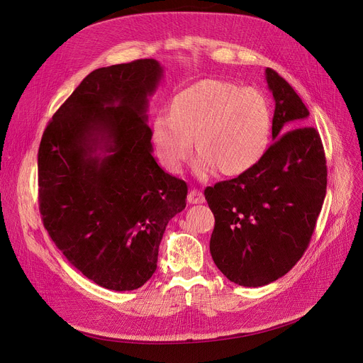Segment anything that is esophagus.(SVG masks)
I'll use <instances>...</instances> for the list:
<instances>
[{
  "mask_svg": "<svg viewBox=\"0 0 363 363\" xmlns=\"http://www.w3.org/2000/svg\"><path fill=\"white\" fill-rule=\"evenodd\" d=\"M188 203L189 204H203L204 203L203 192L199 189H191L188 194Z\"/></svg>",
  "mask_w": 363,
  "mask_h": 363,
  "instance_id": "1",
  "label": "esophagus"
}]
</instances>
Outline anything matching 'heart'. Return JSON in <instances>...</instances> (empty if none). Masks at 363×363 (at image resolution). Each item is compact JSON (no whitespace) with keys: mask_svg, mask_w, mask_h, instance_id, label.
Segmentation results:
<instances>
[{"mask_svg":"<svg viewBox=\"0 0 363 363\" xmlns=\"http://www.w3.org/2000/svg\"><path fill=\"white\" fill-rule=\"evenodd\" d=\"M272 125L270 102L259 90L204 79L169 99L166 116L153 123L152 143L169 172H182L194 143L200 174L216 169L236 178L252 171L267 155Z\"/></svg>","mask_w":363,"mask_h":363,"instance_id":"b5f03b06","label":"heart"}]
</instances>
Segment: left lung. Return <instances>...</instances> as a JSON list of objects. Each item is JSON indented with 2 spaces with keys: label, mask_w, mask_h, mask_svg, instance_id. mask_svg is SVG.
<instances>
[{
  "label": "left lung",
  "mask_w": 363,
  "mask_h": 363,
  "mask_svg": "<svg viewBox=\"0 0 363 363\" xmlns=\"http://www.w3.org/2000/svg\"><path fill=\"white\" fill-rule=\"evenodd\" d=\"M265 80L274 99L273 144L245 175L204 191L214 214L210 254L230 281L259 287L301 259L315 229L327 189L323 143L306 127L309 112L272 68Z\"/></svg>",
  "instance_id": "obj_1"
}]
</instances>
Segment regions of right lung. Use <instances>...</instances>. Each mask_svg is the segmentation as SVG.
Wrapping results in <instances>:
<instances>
[{"mask_svg": "<svg viewBox=\"0 0 363 363\" xmlns=\"http://www.w3.org/2000/svg\"><path fill=\"white\" fill-rule=\"evenodd\" d=\"M156 60L91 71L48 124L38 155L43 225L65 258L109 291H134L157 267L188 186L153 157Z\"/></svg>", "mask_w": 363, "mask_h": 363, "instance_id": "right-lung-1", "label": "right lung"}]
</instances>
